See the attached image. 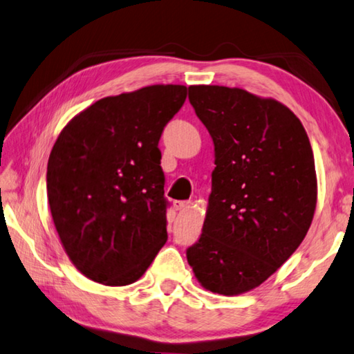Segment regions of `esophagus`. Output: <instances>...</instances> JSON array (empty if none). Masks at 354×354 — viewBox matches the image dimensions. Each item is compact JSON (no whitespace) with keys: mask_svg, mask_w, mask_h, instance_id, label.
I'll return each instance as SVG.
<instances>
[{"mask_svg":"<svg viewBox=\"0 0 354 354\" xmlns=\"http://www.w3.org/2000/svg\"><path fill=\"white\" fill-rule=\"evenodd\" d=\"M189 207V202L188 201H174V208L177 209V212H182V209H187Z\"/></svg>","mask_w":354,"mask_h":354,"instance_id":"34e87169","label":"esophagus"}]
</instances>
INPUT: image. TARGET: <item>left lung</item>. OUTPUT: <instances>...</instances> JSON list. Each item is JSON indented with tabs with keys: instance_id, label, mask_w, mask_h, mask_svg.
I'll use <instances>...</instances> for the list:
<instances>
[{
	"instance_id": "1",
	"label": "left lung",
	"mask_w": 354,
	"mask_h": 354,
	"mask_svg": "<svg viewBox=\"0 0 354 354\" xmlns=\"http://www.w3.org/2000/svg\"><path fill=\"white\" fill-rule=\"evenodd\" d=\"M188 90L216 167L187 258L203 288L238 295L268 280L305 239L317 202L313 149L299 118L274 99L219 85Z\"/></svg>"
}]
</instances>
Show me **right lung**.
Here are the masks:
<instances>
[{"mask_svg":"<svg viewBox=\"0 0 354 354\" xmlns=\"http://www.w3.org/2000/svg\"><path fill=\"white\" fill-rule=\"evenodd\" d=\"M187 99L152 85L99 99L66 124L48 160V202L66 255L107 286L138 280L167 239L160 136Z\"/></svg>","mask_w":354,"mask_h":354,"instance_id":"1","label":"right lung"}]
</instances>
